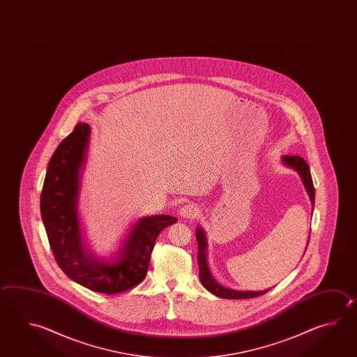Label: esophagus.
Here are the masks:
<instances>
[{
  "label": "esophagus",
  "instance_id": "34e87169",
  "mask_svg": "<svg viewBox=\"0 0 357 357\" xmlns=\"http://www.w3.org/2000/svg\"><path fill=\"white\" fill-rule=\"evenodd\" d=\"M199 215V208L193 204V203H187L185 206H183V208L181 209V215L184 218H189V220H193L197 215Z\"/></svg>",
  "mask_w": 357,
  "mask_h": 357
}]
</instances>
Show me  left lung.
<instances>
[{"label":"left lung","instance_id":"left-lung-1","mask_svg":"<svg viewBox=\"0 0 357 357\" xmlns=\"http://www.w3.org/2000/svg\"><path fill=\"white\" fill-rule=\"evenodd\" d=\"M282 162L290 168L296 169L299 175L302 176L303 183L305 185V189L310 197V201L314 206V185L312 181L310 167L305 162V160L298 156V155H285L282 158ZM197 243H198V265H199V279L202 282L203 287L209 290L212 294L225 298V299H250V298H256V296H263L268 293L270 289L263 290V291H237V290L227 289L223 288L218 282H215L212 275L209 274L208 266H207V260H206V237L202 229H197L195 232Z\"/></svg>","mask_w":357,"mask_h":357}]
</instances>
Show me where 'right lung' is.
<instances>
[{"mask_svg":"<svg viewBox=\"0 0 357 357\" xmlns=\"http://www.w3.org/2000/svg\"><path fill=\"white\" fill-rule=\"evenodd\" d=\"M88 136L89 126L79 122L55 150L41 190V217L59 268L88 289L117 294L144 280L156 237L178 220L168 215L145 217L135 225L117 261L105 264L91 259L82 245L75 211Z\"/></svg>","mask_w":357,"mask_h":357,"instance_id":"1","label":"right lung"}]
</instances>
